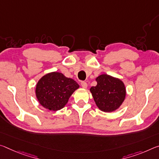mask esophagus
Returning <instances> with one entry per match:
<instances>
[{
  "mask_svg": "<svg viewBox=\"0 0 159 159\" xmlns=\"http://www.w3.org/2000/svg\"><path fill=\"white\" fill-rule=\"evenodd\" d=\"M80 85H81L82 88H84V89H86L87 86H88L87 83L85 82V81H82L81 83H80Z\"/></svg>",
  "mask_w": 159,
  "mask_h": 159,
  "instance_id": "34e87169",
  "label": "esophagus"
}]
</instances>
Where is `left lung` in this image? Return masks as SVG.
<instances>
[{
  "label": "left lung",
  "mask_w": 159,
  "mask_h": 159,
  "mask_svg": "<svg viewBox=\"0 0 159 159\" xmlns=\"http://www.w3.org/2000/svg\"><path fill=\"white\" fill-rule=\"evenodd\" d=\"M97 85L90 88L97 106L103 112H112L124 101L126 89L122 80L107 74L100 75L96 79Z\"/></svg>",
  "instance_id": "left-lung-1"
}]
</instances>
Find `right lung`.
<instances>
[{
    "label": "right lung",
    "mask_w": 159,
    "mask_h": 159,
    "mask_svg": "<svg viewBox=\"0 0 159 159\" xmlns=\"http://www.w3.org/2000/svg\"><path fill=\"white\" fill-rule=\"evenodd\" d=\"M79 88L74 80L66 78L61 73L52 72L39 80L35 92L42 106L57 111L66 105L72 93Z\"/></svg>",
    "instance_id": "1"
}]
</instances>
